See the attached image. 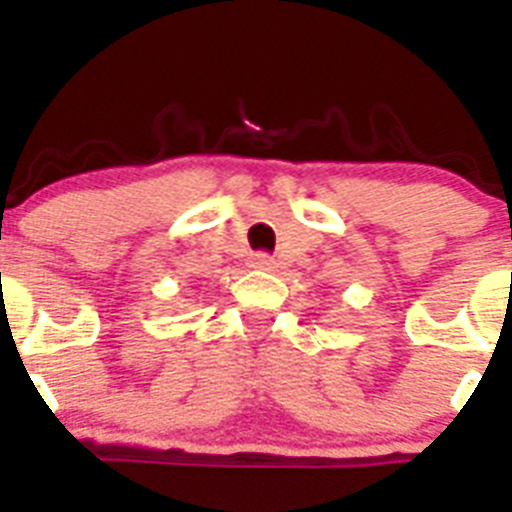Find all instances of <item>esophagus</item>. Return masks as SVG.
<instances>
[{"instance_id":"34e87169","label":"esophagus","mask_w":512,"mask_h":512,"mask_svg":"<svg viewBox=\"0 0 512 512\" xmlns=\"http://www.w3.org/2000/svg\"><path fill=\"white\" fill-rule=\"evenodd\" d=\"M251 269L271 271V269H274V259H271L269 253H256V256L251 259Z\"/></svg>"}]
</instances>
